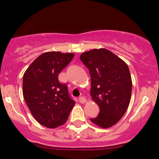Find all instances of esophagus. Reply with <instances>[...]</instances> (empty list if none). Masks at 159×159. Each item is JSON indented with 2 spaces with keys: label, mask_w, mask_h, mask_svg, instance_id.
<instances>
[{
  "label": "esophagus",
  "mask_w": 159,
  "mask_h": 159,
  "mask_svg": "<svg viewBox=\"0 0 159 159\" xmlns=\"http://www.w3.org/2000/svg\"><path fill=\"white\" fill-rule=\"evenodd\" d=\"M86 101L87 100H86V98L84 97H82V96H81V97L79 98V102H81V103H82V104L85 103Z\"/></svg>",
  "instance_id": "esophagus-1"
}]
</instances>
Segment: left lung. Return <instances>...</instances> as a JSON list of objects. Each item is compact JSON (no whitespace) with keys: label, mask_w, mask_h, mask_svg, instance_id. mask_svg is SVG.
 <instances>
[{"label":"left lung","mask_w":159,"mask_h":159,"mask_svg":"<svg viewBox=\"0 0 159 159\" xmlns=\"http://www.w3.org/2000/svg\"><path fill=\"white\" fill-rule=\"evenodd\" d=\"M80 59L91 75V96L100 112L91 121L108 129L115 125L127 111L132 81L127 64L111 51L93 49L82 53Z\"/></svg>","instance_id":"obj_1"}]
</instances>
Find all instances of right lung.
<instances>
[{
  "label": "right lung",
  "instance_id": "right-lung-1",
  "mask_svg": "<svg viewBox=\"0 0 159 159\" xmlns=\"http://www.w3.org/2000/svg\"><path fill=\"white\" fill-rule=\"evenodd\" d=\"M72 53L49 51L41 54L23 76V95L34 118L43 126L54 129L68 120L75 102L58 75L73 59Z\"/></svg>",
  "mask_w": 159,
  "mask_h": 159
}]
</instances>
